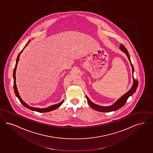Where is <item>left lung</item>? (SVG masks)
<instances>
[{
  "mask_svg": "<svg viewBox=\"0 0 153 153\" xmlns=\"http://www.w3.org/2000/svg\"><path fill=\"white\" fill-rule=\"evenodd\" d=\"M120 49L122 51H123L124 53H126V55L128 58V59L130 61V65L132 67V71H133V73H134V67H133V64L131 63V60H130V57L129 56V53H128L126 48L125 47V46L121 44V45L120 46ZM138 85V81L137 80H135L133 78V85L131 88H130V90L129 91H128V92H127L123 96H122L120 98L119 100L116 101V102L115 103H114L113 105L110 106H99L98 105H96L95 103H94L93 102H92L90 99L88 98L87 96H86L87 100L88 102V104L92 108L94 109L95 110L98 111L100 112H111V111H116L117 110H118L120 107L123 106L126 102H127V100H128V98H129V97L131 96L136 91V89L137 88V87Z\"/></svg>",
  "mask_w": 153,
  "mask_h": 153,
  "instance_id": "8db88e82",
  "label": "left lung"
}]
</instances>
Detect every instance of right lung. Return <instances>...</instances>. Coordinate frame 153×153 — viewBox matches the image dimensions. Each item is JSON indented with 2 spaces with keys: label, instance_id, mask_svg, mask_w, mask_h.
<instances>
[{
  "label": "right lung",
  "instance_id": "obj_1",
  "mask_svg": "<svg viewBox=\"0 0 153 153\" xmlns=\"http://www.w3.org/2000/svg\"><path fill=\"white\" fill-rule=\"evenodd\" d=\"M30 41L27 43L26 45L24 47V48L27 46V45L28 43L30 42ZM24 48L20 51V53L18 54V57H17V58H16V65H15V68H14V69H13V89H14L15 94L16 96L18 97V98L20 100L21 103H22L24 106H25L26 107H27V108H28L30 109V110H33V111H37V112H39V113H46V112H48V111H53V110H55V109L57 108L58 107H59L63 103V101H64V100H63L61 102H60L59 103H58V104H56V105H53V106H51L48 107L44 108H36V107H31L30 106H28V105L26 103H25L23 100H22V98H20V95H19V94L18 89H17V87H16V76H15V74H16V70L17 65H18V61H19V56H20V53H22V52L23 51V50H24Z\"/></svg>",
  "mask_w": 153,
  "mask_h": 153
}]
</instances>
